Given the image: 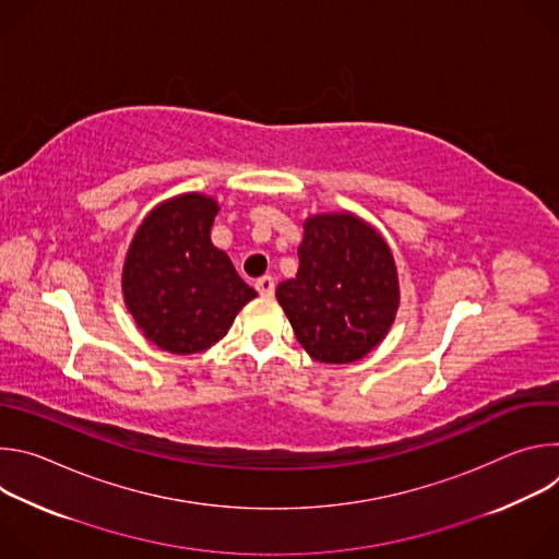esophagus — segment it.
<instances>
[{
  "mask_svg": "<svg viewBox=\"0 0 559 559\" xmlns=\"http://www.w3.org/2000/svg\"><path fill=\"white\" fill-rule=\"evenodd\" d=\"M254 285H257L261 296H272L274 294V278L272 276H261Z\"/></svg>",
  "mask_w": 559,
  "mask_h": 559,
  "instance_id": "1",
  "label": "esophagus"
}]
</instances>
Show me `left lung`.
<instances>
[{
	"label": "left lung",
	"mask_w": 559,
	"mask_h": 559,
	"mask_svg": "<svg viewBox=\"0 0 559 559\" xmlns=\"http://www.w3.org/2000/svg\"><path fill=\"white\" fill-rule=\"evenodd\" d=\"M302 349L318 362L365 358L389 334L401 283L384 236L354 212L311 214L302 223L296 278L276 287Z\"/></svg>",
	"instance_id": "1"
}]
</instances>
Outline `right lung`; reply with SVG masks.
<instances>
[{"label": "right lung", "mask_w": 559, "mask_h": 559, "mask_svg": "<svg viewBox=\"0 0 559 559\" xmlns=\"http://www.w3.org/2000/svg\"><path fill=\"white\" fill-rule=\"evenodd\" d=\"M218 210L214 197L177 194L145 214L128 246L123 302L158 349L179 356L210 349L257 298L229 257L212 243Z\"/></svg>", "instance_id": "add662e5"}]
</instances>
